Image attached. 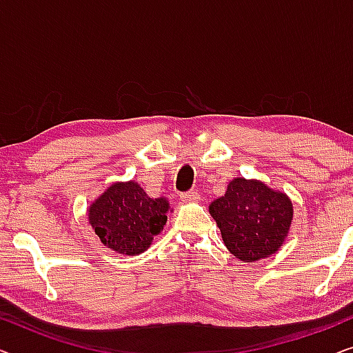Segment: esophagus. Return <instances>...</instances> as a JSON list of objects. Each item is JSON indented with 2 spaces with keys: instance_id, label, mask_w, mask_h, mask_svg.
I'll return each instance as SVG.
<instances>
[{
  "instance_id": "1",
  "label": "esophagus",
  "mask_w": 353,
  "mask_h": 353,
  "mask_svg": "<svg viewBox=\"0 0 353 353\" xmlns=\"http://www.w3.org/2000/svg\"><path fill=\"white\" fill-rule=\"evenodd\" d=\"M180 199L183 202H196L201 199V196L197 191H188V192H183V194L180 196Z\"/></svg>"
}]
</instances>
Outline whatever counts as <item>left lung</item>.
<instances>
[{
  "label": "left lung",
  "mask_w": 353,
  "mask_h": 353,
  "mask_svg": "<svg viewBox=\"0 0 353 353\" xmlns=\"http://www.w3.org/2000/svg\"><path fill=\"white\" fill-rule=\"evenodd\" d=\"M226 249L243 262L270 257L281 248L292 221V202L259 180L234 178L209 205Z\"/></svg>",
  "instance_id": "8db88e82"
}]
</instances>
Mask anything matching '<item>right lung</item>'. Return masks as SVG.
<instances>
[{"label": "right lung", "mask_w": 353, "mask_h": 353, "mask_svg": "<svg viewBox=\"0 0 353 353\" xmlns=\"http://www.w3.org/2000/svg\"><path fill=\"white\" fill-rule=\"evenodd\" d=\"M170 204L149 197L137 181L114 183L88 209V220L105 248L138 255L151 245L167 223Z\"/></svg>", "instance_id": "1"}]
</instances>
